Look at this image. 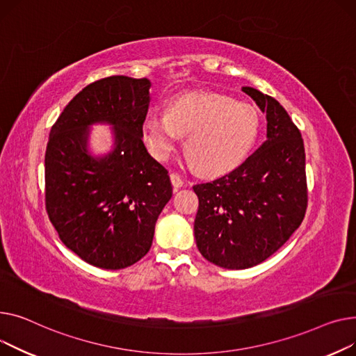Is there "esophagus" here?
<instances>
[{"mask_svg": "<svg viewBox=\"0 0 356 356\" xmlns=\"http://www.w3.org/2000/svg\"><path fill=\"white\" fill-rule=\"evenodd\" d=\"M170 178H171V184H172V186H174V190L177 191L178 188H181L182 185H184V179L181 178V175H178V174H175V172H172L171 175H170Z\"/></svg>", "mask_w": 356, "mask_h": 356, "instance_id": "obj_1", "label": "esophagus"}]
</instances>
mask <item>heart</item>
Wrapping results in <instances>:
<instances>
[{
    "mask_svg": "<svg viewBox=\"0 0 356 356\" xmlns=\"http://www.w3.org/2000/svg\"><path fill=\"white\" fill-rule=\"evenodd\" d=\"M260 129L252 104L220 93H186L174 99L168 113L149 111L143 118V136L149 152L168 159L186 136L190 162L205 175H222L245 159Z\"/></svg>",
    "mask_w": 356,
    "mask_h": 356,
    "instance_id": "heart-1",
    "label": "heart"
}]
</instances>
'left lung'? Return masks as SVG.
Instances as JSON below:
<instances>
[{"label": "left lung", "instance_id": "8db88e82", "mask_svg": "<svg viewBox=\"0 0 356 356\" xmlns=\"http://www.w3.org/2000/svg\"><path fill=\"white\" fill-rule=\"evenodd\" d=\"M267 119V139L232 172L194 185L198 213L194 234L200 253L216 266H257L290 238L307 207L302 134L282 104L243 88Z\"/></svg>", "mask_w": 356, "mask_h": 356}]
</instances>
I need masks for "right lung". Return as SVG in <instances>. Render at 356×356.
Listing matches in <instances>:
<instances>
[{
    "label": "right lung",
    "instance_id": "1",
    "mask_svg": "<svg viewBox=\"0 0 356 356\" xmlns=\"http://www.w3.org/2000/svg\"><path fill=\"white\" fill-rule=\"evenodd\" d=\"M151 81L111 76L79 92L51 127L46 149V210L60 240L86 263L119 270L149 252L171 179L146 151L143 118ZM108 122L114 149L93 157L88 128Z\"/></svg>",
    "mask_w": 356,
    "mask_h": 356
}]
</instances>
